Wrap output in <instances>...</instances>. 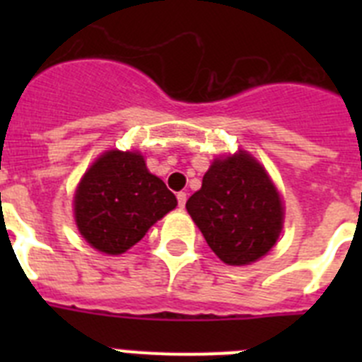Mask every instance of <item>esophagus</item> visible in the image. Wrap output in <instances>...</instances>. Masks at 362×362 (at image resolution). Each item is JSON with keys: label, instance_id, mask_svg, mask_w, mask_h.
Wrapping results in <instances>:
<instances>
[{"label": "esophagus", "instance_id": "1", "mask_svg": "<svg viewBox=\"0 0 362 362\" xmlns=\"http://www.w3.org/2000/svg\"><path fill=\"white\" fill-rule=\"evenodd\" d=\"M177 204H179V209H185V204H187V192H179Z\"/></svg>", "mask_w": 362, "mask_h": 362}]
</instances>
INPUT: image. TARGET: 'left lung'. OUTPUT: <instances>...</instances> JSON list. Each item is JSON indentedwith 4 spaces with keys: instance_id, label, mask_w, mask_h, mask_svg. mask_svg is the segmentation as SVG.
Masks as SVG:
<instances>
[{
    "instance_id": "obj_1",
    "label": "left lung",
    "mask_w": 362,
    "mask_h": 362,
    "mask_svg": "<svg viewBox=\"0 0 362 362\" xmlns=\"http://www.w3.org/2000/svg\"><path fill=\"white\" fill-rule=\"evenodd\" d=\"M214 254L226 264L243 267L276 245L283 226V204L264 168L239 152L216 159L201 190L187 201Z\"/></svg>"
}]
</instances>
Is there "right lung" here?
<instances>
[{"mask_svg":"<svg viewBox=\"0 0 362 362\" xmlns=\"http://www.w3.org/2000/svg\"><path fill=\"white\" fill-rule=\"evenodd\" d=\"M177 199L146 170L137 152L110 150L88 168L74 197L83 238L105 254H123L146 230L175 209Z\"/></svg>","mask_w":362,"mask_h":362,"instance_id":"obj_1","label":"right lung"}]
</instances>
